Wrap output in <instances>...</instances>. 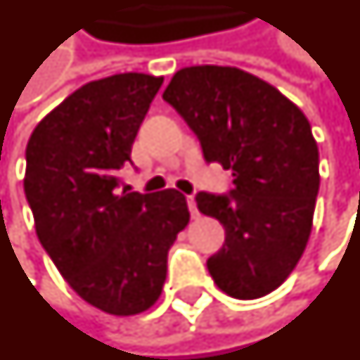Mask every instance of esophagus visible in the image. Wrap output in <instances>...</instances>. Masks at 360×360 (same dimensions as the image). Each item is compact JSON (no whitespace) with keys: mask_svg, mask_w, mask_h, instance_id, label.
I'll list each match as a JSON object with an SVG mask.
<instances>
[{"mask_svg":"<svg viewBox=\"0 0 360 360\" xmlns=\"http://www.w3.org/2000/svg\"><path fill=\"white\" fill-rule=\"evenodd\" d=\"M187 205H188V210H191V216H193V218L197 220L200 214H198L197 202H195V197H193V195H188V197H187Z\"/></svg>","mask_w":360,"mask_h":360,"instance_id":"1","label":"esophagus"}]
</instances>
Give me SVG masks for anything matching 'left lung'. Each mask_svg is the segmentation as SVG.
<instances>
[{
	"label": "left lung",
	"instance_id": "left-lung-1",
	"mask_svg": "<svg viewBox=\"0 0 360 360\" xmlns=\"http://www.w3.org/2000/svg\"><path fill=\"white\" fill-rule=\"evenodd\" d=\"M197 134L206 163L230 169L233 188L198 193V210L226 240L206 267L240 300L273 292L292 273L311 232L320 154L304 112L267 82L230 66L183 68L163 91Z\"/></svg>",
	"mask_w": 360,
	"mask_h": 360
}]
</instances>
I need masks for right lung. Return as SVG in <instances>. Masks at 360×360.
I'll use <instances>...</instances> for the list:
<instances>
[{
	"label": "right lung",
	"instance_id": "right-lung-1",
	"mask_svg": "<svg viewBox=\"0 0 360 360\" xmlns=\"http://www.w3.org/2000/svg\"><path fill=\"white\" fill-rule=\"evenodd\" d=\"M162 84L148 74L85 84L40 120L25 154L42 248L85 302L112 316L154 306L169 248L188 224L175 188L119 193V172Z\"/></svg>",
	"mask_w": 360,
	"mask_h": 360
}]
</instances>
